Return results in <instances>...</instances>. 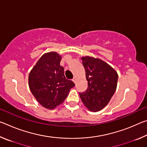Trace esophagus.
I'll list each match as a JSON object with an SVG mask.
<instances>
[{"mask_svg": "<svg viewBox=\"0 0 147 147\" xmlns=\"http://www.w3.org/2000/svg\"><path fill=\"white\" fill-rule=\"evenodd\" d=\"M72 80L73 81L74 83H76V78H75V77H74V78H73V80Z\"/></svg>", "mask_w": 147, "mask_h": 147, "instance_id": "1", "label": "esophagus"}]
</instances>
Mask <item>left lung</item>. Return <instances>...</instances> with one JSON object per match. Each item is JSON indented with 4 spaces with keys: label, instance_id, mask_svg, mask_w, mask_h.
<instances>
[{
    "label": "left lung",
    "instance_id": "1",
    "mask_svg": "<svg viewBox=\"0 0 147 147\" xmlns=\"http://www.w3.org/2000/svg\"><path fill=\"white\" fill-rule=\"evenodd\" d=\"M88 88L80 93L82 101L89 110L98 111L103 109L115 92L118 74L106 62L89 56L82 57Z\"/></svg>",
    "mask_w": 147,
    "mask_h": 147
}]
</instances>
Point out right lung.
I'll return each instance as SVG.
<instances>
[{
    "instance_id": "1",
    "label": "right lung",
    "mask_w": 147,
    "mask_h": 147,
    "mask_svg": "<svg viewBox=\"0 0 147 147\" xmlns=\"http://www.w3.org/2000/svg\"><path fill=\"white\" fill-rule=\"evenodd\" d=\"M61 56L55 52L43 54L32 69L28 77L30 89L39 104L53 109L67 98L75 86L66 79L60 65Z\"/></svg>"
}]
</instances>
